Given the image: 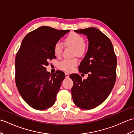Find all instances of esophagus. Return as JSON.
Instances as JSON below:
<instances>
[{"label": "esophagus", "instance_id": "34e87169", "mask_svg": "<svg viewBox=\"0 0 134 134\" xmlns=\"http://www.w3.org/2000/svg\"><path fill=\"white\" fill-rule=\"evenodd\" d=\"M65 77H66V78H69V77L70 74H69V73L65 72Z\"/></svg>", "mask_w": 134, "mask_h": 134}]
</instances>
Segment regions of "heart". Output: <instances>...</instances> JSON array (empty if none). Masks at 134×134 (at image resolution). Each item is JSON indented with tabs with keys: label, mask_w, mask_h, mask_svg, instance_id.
<instances>
[{
	"label": "heart",
	"mask_w": 134,
	"mask_h": 134,
	"mask_svg": "<svg viewBox=\"0 0 134 134\" xmlns=\"http://www.w3.org/2000/svg\"><path fill=\"white\" fill-rule=\"evenodd\" d=\"M65 46L71 47L74 48V53L78 56H82L86 53L87 48L85 43L83 37L79 34L72 33L67 36L64 40ZM63 51V45L59 42L54 45L53 52L56 57L61 56ZM78 64V61L76 59H64L59 63L58 67L60 69L67 72H71Z\"/></svg>",
	"instance_id": "heart-1"
}]
</instances>
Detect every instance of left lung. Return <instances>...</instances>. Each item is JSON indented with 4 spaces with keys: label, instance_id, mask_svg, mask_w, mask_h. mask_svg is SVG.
<instances>
[{
    "label": "left lung",
    "instance_id": "8db88e82",
    "mask_svg": "<svg viewBox=\"0 0 134 134\" xmlns=\"http://www.w3.org/2000/svg\"><path fill=\"white\" fill-rule=\"evenodd\" d=\"M75 32L87 36L89 47L79 71L87 74L82 80L78 74L70 76L73 81L71 94L74 104L83 109H91L102 104L109 95L116 78L117 58L110 39L96 27Z\"/></svg>",
    "mask_w": 134,
    "mask_h": 134
}]
</instances>
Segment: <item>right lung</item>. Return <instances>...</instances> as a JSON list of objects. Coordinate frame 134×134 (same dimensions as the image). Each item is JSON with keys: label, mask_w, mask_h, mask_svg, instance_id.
<instances>
[{"label": "right lung", "mask_w": 134, "mask_h": 134, "mask_svg": "<svg viewBox=\"0 0 134 134\" xmlns=\"http://www.w3.org/2000/svg\"><path fill=\"white\" fill-rule=\"evenodd\" d=\"M69 30L41 26L29 33L22 40L15 57V83L21 97L34 109L45 110L55 102L64 73L47 72L45 66L55 59L53 47Z\"/></svg>", "instance_id": "right-lung-1"}]
</instances>
